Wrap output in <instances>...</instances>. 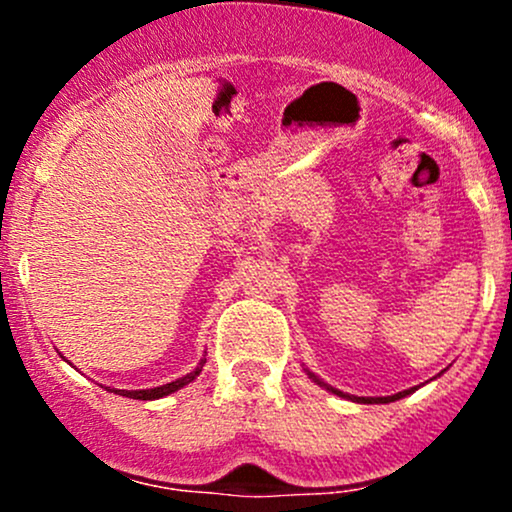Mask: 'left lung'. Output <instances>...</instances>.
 Returning a JSON list of instances; mask_svg holds the SVG:
<instances>
[{
	"mask_svg": "<svg viewBox=\"0 0 512 512\" xmlns=\"http://www.w3.org/2000/svg\"><path fill=\"white\" fill-rule=\"evenodd\" d=\"M310 378L315 380L317 385H322V387H327V390L330 392H334V395H342V397H349V395H344V392H339V390H334V387H330V385H325L322 383V380H317L313 373H308ZM404 395H409V390L407 392H399V395H392V397H358V402H363V404H378V402H395V399H399V397H404Z\"/></svg>",
	"mask_w": 512,
	"mask_h": 512,
	"instance_id": "left-lung-1",
	"label": "left lung"
}]
</instances>
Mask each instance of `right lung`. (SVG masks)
Returning <instances> with one entry per match:
<instances>
[{
	"label": "right lung",
	"instance_id": "right-lung-1",
	"mask_svg": "<svg viewBox=\"0 0 512 512\" xmlns=\"http://www.w3.org/2000/svg\"><path fill=\"white\" fill-rule=\"evenodd\" d=\"M202 366H204V361L199 363V366L192 370V373H187L185 378L173 380V383L161 385V387H151V390H113V392H117V395H122V397H132V399H158V397H166V395H170V392L180 390V387H185L187 383H192V380H195L197 375H199V370H202Z\"/></svg>",
	"mask_w": 512,
	"mask_h": 512
}]
</instances>
